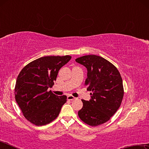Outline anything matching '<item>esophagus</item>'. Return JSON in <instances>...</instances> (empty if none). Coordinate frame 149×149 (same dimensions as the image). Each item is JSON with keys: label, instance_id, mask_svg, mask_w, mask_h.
Returning a JSON list of instances; mask_svg holds the SVG:
<instances>
[{"label": "esophagus", "instance_id": "1", "mask_svg": "<svg viewBox=\"0 0 149 149\" xmlns=\"http://www.w3.org/2000/svg\"><path fill=\"white\" fill-rule=\"evenodd\" d=\"M67 99H68V100H72L76 99L77 98H75V97H73L72 95H68V96Z\"/></svg>", "mask_w": 149, "mask_h": 149}]
</instances>
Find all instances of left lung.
Returning <instances> with one entry per match:
<instances>
[{
  "instance_id": "obj_1",
  "label": "left lung",
  "mask_w": 149,
  "mask_h": 149,
  "mask_svg": "<svg viewBox=\"0 0 149 149\" xmlns=\"http://www.w3.org/2000/svg\"><path fill=\"white\" fill-rule=\"evenodd\" d=\"M87 70L85 85L90 93L89 101L82 99L78 116L91 126L107 122L120 108L123 97L122 79L116 67L101 56L86 55L75 59Z\"/></svg>"
}]
</instances>
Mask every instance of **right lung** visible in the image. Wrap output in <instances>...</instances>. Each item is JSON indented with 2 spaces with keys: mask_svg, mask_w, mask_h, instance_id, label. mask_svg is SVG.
<instances>
[{
  "mask_svg": "<svg viewBox=\"0 0 149 149\" xmlns=\"http://www.w3.org/2000/svg\"><path fill=\"white\" fill-rule=\"evenodd\" d=\"M71 58L68 55L41 57L29 63L19 72L14 89L15 99L24 117L33 124L44 125L52 122L66 102V96L58 97L48 89L52 87L59 70Z\"/></svg>",
  "mask_w": 149,
  "mask_h": 149,
  "instance_id": "obj_1",
  "label": "right lung"
}]
</instances>
